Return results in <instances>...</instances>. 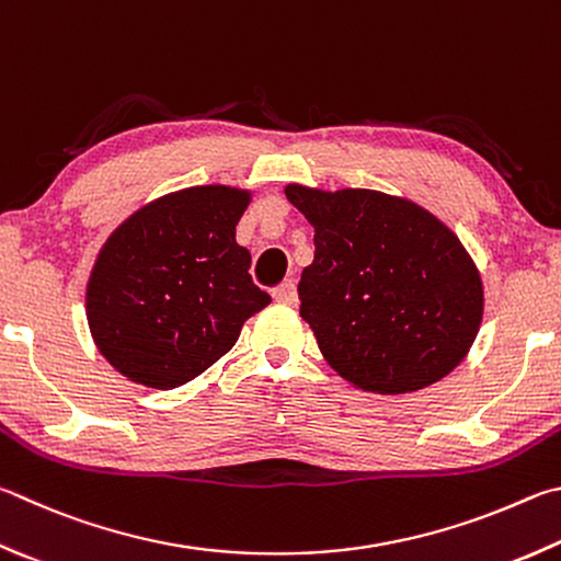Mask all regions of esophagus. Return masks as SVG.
<instances>
[{"label":"esophagus","instance_id":"34e87169","mask_svg":"<svg viewBox=\"0 0 561 561\" xmlns=\"http://www.w3.org/2000/svg\"><path fill=\"white\" fill-rule=\"evenodd\" d=\"M272 297H274V301H279V304H287V307H294V304L299 301L297 284H294V282H284L282 287H277V289L272 291Z\"/></svg>","mask_w":561,"mask_h":561}]
</instances>
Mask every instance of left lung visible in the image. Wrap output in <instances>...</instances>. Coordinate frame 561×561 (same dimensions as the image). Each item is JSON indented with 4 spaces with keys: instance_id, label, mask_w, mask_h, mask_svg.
Segmentation results:
<instances>
[{
    "instance_id": "1",
    "label": "left lung",
    "mask_w": 561,
    "mask_h": 561,
    "mask_svg": "<svg viewBox=\"0 0 561 561\" xmlns=\"http://www.w3.org/2000/svg\"><path fill=\"white\" fill-rule=\"evenodd\" d=\"M284 193L313 226L299 313L325 363L378 394L446 378L483 319V282L461 240L430 210L380 191L289 183Z\"/></svg>"
}]
</instances>
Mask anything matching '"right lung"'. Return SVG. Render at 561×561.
Masks as SVG:
<instances>
[{
  "label": "right lung",
  "instance_id": "obj_1",
  "mask_svg": "<svg viewBox=\"0 0 561 561\" xmlns=\"http://www.w3.org/2000/svg\"><path fill=\"white\" fill-rule=\"evenodd\" d=\"M252 193L193 186L141 206L112 230L90 272L85 316L127 380L174 390L220 360L272 301L250 277L236 226Z\"/></svg>",
  "mask_w": 561,
  "mask_h": 561
}]
</instances>
